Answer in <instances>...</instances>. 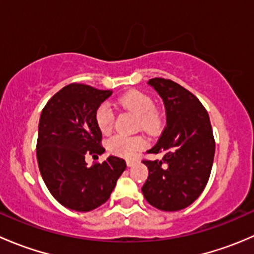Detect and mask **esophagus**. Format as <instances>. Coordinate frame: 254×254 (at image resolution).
<instances>
[{"label":"esophagus","instance_id":"esophagus-1","mask_svg":"<svg viewBox=\"0 0 254 254\" xmlns=\"http://www.w3.org/2000/svg\"><path fill=\"white\" fill-rule=\"evenodd\" d=\"M127 167H132L135 165V161L134 160H127Z\"/></svg>","mask_w":254,"mask_h":254}]
</instances>
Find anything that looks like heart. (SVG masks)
<instances>
[{
    "instance_id": "obj_1",
    "label": "heart",
    "mask_w": 254,
    "mask_h": 254,
    "mask_svg": "<svg viewBox=\"0 0 254 254\" xmlns=\"http://www.w3.org/2000/svg\"><path fill=\"white\" fill-rule=\"evenodd\" d=\"M120 107L134 112L140 117V125L142 129L152 131L158 127V118L155 113V103L148 94L137 89L127 92L118 99ZM114 114L109 104L104 103L97 109L96 124L99 131L108 134L112 130ZM145 146V141L141 137H129L124 135H115L107 142L109 152L113 155L124 158H134Z\"/></svg>"
}]
</instances>
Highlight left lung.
I'll return each mask as SVG.
<instances>
[{"label": "left lung", "mask_w": 254, "mask_h": 254, "mask_svg": "<svg viewBox=\"0 0 254 254\" xmlns=\"http://www.w3.org/2000/svg\"><path fill=\"white\" fill-rule=\"evenodd\" d=\"M162 98L166 127L148 153L165 152L161 161H143L148 177L141 191L148 204L178 211L193 204L205 188L215 155L209 114L199 99L165 78L147 82Z\"/></svg>", "instance_id": "1"}]
</instances>
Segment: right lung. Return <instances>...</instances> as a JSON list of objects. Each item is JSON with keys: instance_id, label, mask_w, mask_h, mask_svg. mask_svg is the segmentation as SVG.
<instances>
[{"instance_id": "right-lung-1", "label": "right lung", "mask_w": 254, "mask_h": 254, "mask_svg": "<svg viewBox=\"0 0 254 254\" xmlns=\"http://www.w3.org/2000/svg\"><path fill=\"white\" fill-rule=\"evenodd\" d=\"M113 91L71 83L54 94L39 119L37 160L51 195L63 206L87 212L106 203L127 168L123 158L109 156L88 167L86 153L102 155V132L96 112Z\"/></svg>"}]
</instances>
